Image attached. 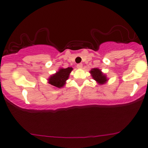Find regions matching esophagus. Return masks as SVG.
Segmentation results:
<instances>
[{"label": "esophagus", "instance_id": "1", "mask_svg": "<svg viewBox=\"0 0 148 148\" xmlns=\"http://www.w3.org/2000/svg\"><path fill=\"white\" fill-rule=\"evenodd\" d=\"M77 68H78V69H81L82 68V64H77Z\"/></svg>", "mask_w": 148, "mask_h": 148}]
</instances>
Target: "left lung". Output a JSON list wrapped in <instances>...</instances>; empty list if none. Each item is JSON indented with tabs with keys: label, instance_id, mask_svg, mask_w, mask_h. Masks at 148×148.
I'll return each instance as SVG.
<instances>
[{
	"label": "left lung",
	"instance_id": "1",
	"mask_svg": "<svg viewBox=\"0 0 148 148\" xmlns=\"http://www.w3.org/2000/svg\"><path fill=\"white\" fill-rule=\"evenodd\" d=\"M90 75L92 78L97 82V83L99 85L106 84L108 81V78L107 76L104 74L103 72H101V70L99 68H92L90 71Z\"/></svg>",
	"mask_w": 148,
	"mask_h": 148
}]
</instances>
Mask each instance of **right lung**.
Wrapping results in <instances>:
<instances>
[{
	"label": "right lung",
	"mask_w": 148,
	"mask_h": 148,
	"mask_svg": "<svg viewBox=\"0 0 148 148\" xmlns=\"http://www.w3.org/2000/svg\"><path fill=\"white\" fill-rule=\"evenodd\" d=\"M73 70L72 68L59 69L58 72L52 74L48 78V83L52 85L54 88H61L64 87V86L66 83V80L68 79L69 76L71 72Z\"/></svg>",
	"instance_id": "right-lung-1"
}]
</instances>
